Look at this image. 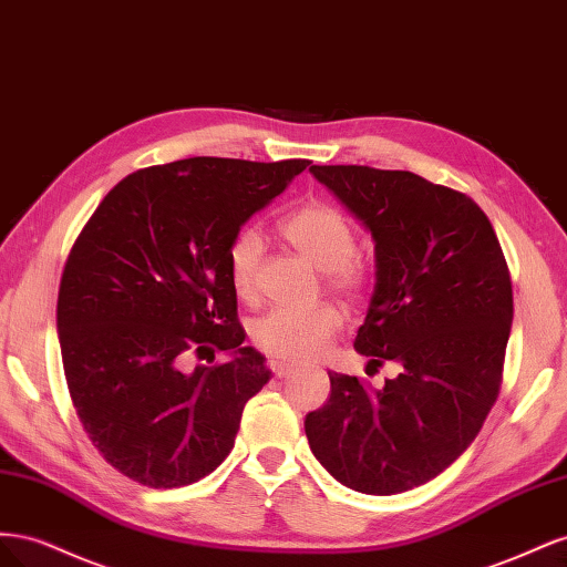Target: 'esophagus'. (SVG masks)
<instances>
[{"label": "esophagus", "instance_id": "1", "mask_svg": "<svg viewBox=\"0 0 567 567\" xmlns=\"http://www.w3.org/2000/svg\"><path fill=\"white\" fill-rule=\"evenodd\" d=\"M267 367H269V371H271V375H274V379H288V375L296 371V367H290V364H284V362H274V359H269V362H267Z\"/></svg>", "mask_w": 567, "mask_h": 567}]
</instances>
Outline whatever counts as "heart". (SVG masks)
Wrapping results in <instances>:
<instances>
[{"instance_id":"obj_1","label":"heart","mask_w":567,"mask_h":567,"mask_svg":"<svg viewBox=\"0 0 567 567\" xmlns=\"http://www.w3.org/2000/svg\"><path fill=\"white\" fill-rule=\"evenodd\" d=\"M281 236L323 271V281L338 296L348 300L364 298L371 286V269L359 257L357 236L350 219L336 205L312 200L284 217ZM265 244L257 229L238 231L227 248L229 284L238 298H252L257 269L262 262ZM342 315L333 305H317L310 310L274 307L252 323L250 338L255 348L274 362L300 364L317 359L331 338L340 331Z\"/></svg>"}]
</instances>
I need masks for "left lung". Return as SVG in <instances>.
<instances>
[{
  "instance_id": "8db88e82",
  "label": "left lung",
  "mask_w": 567,
  "mask_h": 567,
  "mask_svg": "<svg viewBox=\"0 0 567 567\" xmlns=\"http://www.w3.org/2000/svg\"><path fill=\"white\" fill-rule=\"evenodd\" d=\"M375 241V290L354 350L398 379L373 390L329 373L331 398L305 419L310 450L338 483L398 494L468 450L499 398L513 288L480 205L406 169L312 165ZM367 367V369H369Z\"/></svg>"
}]
</instances>
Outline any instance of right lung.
<instances>
[{"label":"right lung","mask_w":567,"mask_h":567,"mask_svg":"<svg viewBox=\"0 0 567 567\" xmlns=\"http://www.w3.org/2000/svg\"><path fill=\"white\" fill-rule=\"evenodd\" d=\"M310 165L186 158L117 182L61 274L56 329L78 419L115 471L153 489L198 483L234 450L269 381L244 348L227 248ZM210 368L181 371L188 353ZM215 351H231L217 363Z\"/></svg>","instance_id":"add662e5"}]
</instances>
